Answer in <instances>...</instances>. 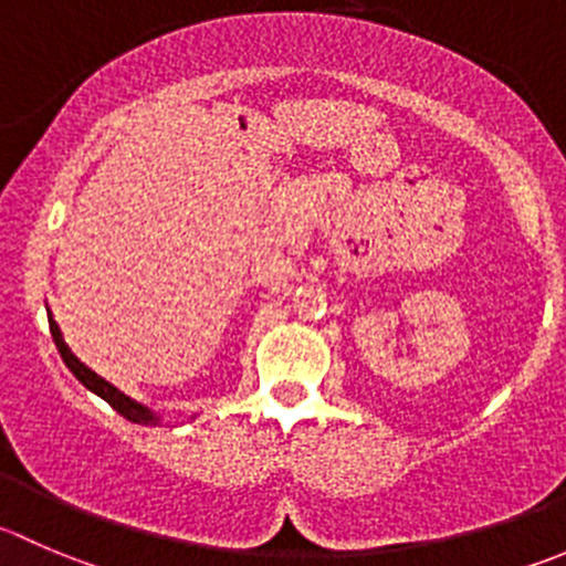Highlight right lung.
I'll list each match as a JSON object with an SVG mask.
<instances>
[{
    "mask_svg": "<svg viewBox=\"0 0 566 566\" xmlns=\"http://www.w3.org/2000/svg\"><path fill=\"white\" fill-rule=\"evenodd\" d=\"M49 332H52L54 345H57L60 356H63V361H65V365H69V370L74 373V376L80 378V381L85 384V387L91 389V392H96L98 398L107 400V403L113 406V409L118 411V415H124L126 420H132V422H144V426H149V422H157L155 411H149V406L137 403V400H132L129 395H124V392H120V389H115L113 384L104 381V378L98 376V373H93L91 367L82 365V361L76 359L74 354H71V348H69V345H65L63 334H60V326H57V323L52 321V315H49Z\"/></svg>",
    "mask_w": 566,
    "mask_h": 566,
    "instance_id": "right-lung-1",
    "label": "right lung"
}]
</instances>
